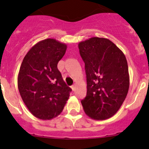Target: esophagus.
<instances>
[{
    "mask_svg": "<svg viewBox=\"0 0 149 149\" xmlns=\"http://www.w3.org/2000/svg\"><path fill=\"white\" fill-rule=\"evenodd\" d=\"M75 88H76V86H75V85H72V86H71V88L72 89V91H74Z\"/></svg>",
    "mask_w": 149,
    "mask_h": 149,
    "instance_id": "obj_1",
    "label": "esophagus"
}]
</instances>
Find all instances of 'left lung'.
<instances>
[{"label": "left lung", "mask_w": 149, "mask_h": 149, "mask_svg": "<svg viewBox=\"0 0 149 149\" xmlns=\"http://www.w3.org/2000/svg\"><path fill=\"white\" fill-rule=\"evenodd\" d=\"M78 47L87 82L86 96L81 101L84 111L93 120L111 118L123 105L130 87L125 54L106 38H90Z\"/></svg>", "instance_id": "8db88e82"}]
</instances>
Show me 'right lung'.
<instances>
[{"mask_svg":"<svg viewBox=\"0 0 149 149\" xmlns=\"http://www.w3.org/2000/svg\"><path fill=\"white\" fill-rule=\"evenodd\" d=\"M67 45L46 38L34 45L19 68L17 86L25 106L34 116L51 120L61 113L72 89L58 69Z\"/></svg>","mask_w":149,"mask_h":149,"instance_id":"obj_1","label":"right lung"}]
</instances>
